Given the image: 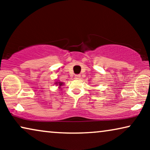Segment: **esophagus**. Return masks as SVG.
<instances>
[{
    "mask_svg": "<svg viewBox=\"0 0 150 150\" xmlns=\"http://www.w3.org/2000/svg\"><path fill=\"white\" fill-rule=\"evenodd\" d=\"M75 79H77V80L80 79H81V75H79V74H76V75H75Z\"/></svg>",
    "mask_w": 150,
    "mask_h": 150,
    "instance_id": "esophagus-1",
    "label": "esophagus"
}]
</instances>
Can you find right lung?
<instances>
[{
  "mask_svg": "<svg viewBox=\"0 0 150 150\" xmlns=\"http://www.w3.org/2000/svg\"><path fill=\"white\" fill-rule=\"evenodd\" d=\"M55 85H58L59 87L61 88V86L63 85V83H62V82H60V81H59V82H56V83H55Z\"/></svg>",
  "mask_w": 150,
  "mask_h": 150,
  "instance_id": "1",
  "label": "right lung"
}]
</instances>
